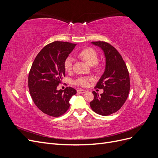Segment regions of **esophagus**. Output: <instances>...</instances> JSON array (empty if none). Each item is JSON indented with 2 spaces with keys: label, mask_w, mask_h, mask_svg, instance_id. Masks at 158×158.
I'll return each instance as SVG.
<instances>
[{
  "label": "esophagus",
  "mask_w": 158,
  "mask_h": 158,
  "mask_svg": "<svg viewBox=\"0 0 158 158\" xmlns=\"http://www.w3.org/2000/svg\"><path fill=\"white\" fill-rule=\"evenodd\" d=\"M77 92H78L79 94H84V93L86 92V91L84 90V89H78Z\"/></svg>",
  "instance_id": "obj_1"
}]
</instances>
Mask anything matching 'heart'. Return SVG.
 <instances>
[{
	"instance_id": "obj_1",
	"label": "heart",
	"mask_w": 158,
	"mask_h": 158,
	"mask_svg": "<svg viewBox=\"0 0 158 158\" xmlns=\"http://www.w3.org/2000/svg\"><path fill=\"white\" fill-rule=\"evenodd\" d=\"M78 56L81 59H83L88 64L92 66L96 64L98 60V55L97 52L94 49L87 47V48L83 49L81 50ZM73 59L70 56L66 58L64 62V67L66 71H70L73 68ZM92 78L88 76H82V77H79L74 81V84L81 87H87L89 85L91 81H92Z\"/></svg>"
}]
</instances>
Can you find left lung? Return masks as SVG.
Segmentation results:
<instances>
[{
  "label": "left lung",
  "mask_w": 158,
  "mask_h": 158,
  "mask_svg": "<svg viewBox=\"0 0 158 158\" xmlns=\"http://www.w3.org/2000/svg\"><path fill=\"white\" fill-rule=\"evenodd\" d=\"M99 47L106 56V69L95 88L103 89L99 95L92 92L94 99L89 103L94 112L107 116L117 112L125 103L130 91V77L125 61L113 46L105 41H93Z\"/></svg>",
  "instance_id": "left-lung-1"
}]
</instances>
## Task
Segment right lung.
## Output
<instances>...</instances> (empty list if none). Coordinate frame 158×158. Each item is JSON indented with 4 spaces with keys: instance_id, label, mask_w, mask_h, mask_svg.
<instances>
[{
    "instance_id": "obj_1",
    "label": "right lung",
    "mask_w": 158,
    "mask_h": 158,
    "mask_svg": "<svg viewBox=\"0 0 158 158\" xmlns=\"http://www.w3.org/2000/svg\"><path fill=\"white\" fill-rule=\"evenodd\" d=\"M76 44L54 41L47 45L36 56L28 76L31 97L40 110L51 117L64 114L69 100L76 90L71 87L57 90L65 76L64 62Z\"/></svg>"
}]
</instances>
